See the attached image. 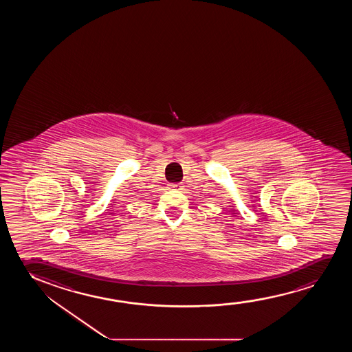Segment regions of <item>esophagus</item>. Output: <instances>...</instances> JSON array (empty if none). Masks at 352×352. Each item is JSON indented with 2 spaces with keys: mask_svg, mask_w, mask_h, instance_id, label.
<instances>
[{
  "mask_svg": "<svg viewBox=\"0 0 352 352\" xmlns=\"http://www.w3.org/2000/svg\"><path fill=\"white\" fill-rule=\"evenodd\" d=\"M169 186L173 190H183V184H169Z\"/></svg>",
  "mask_w": 352,
  "mask_h": 352,
  "instance_id": "obj_1",
  "label": "esophagus"
}]
</instances>
